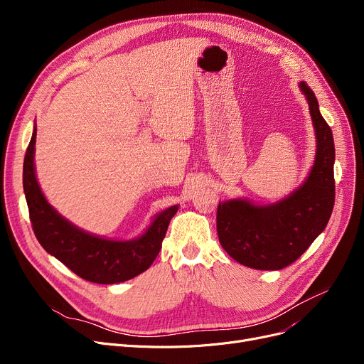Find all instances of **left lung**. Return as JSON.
Here are the masks:
<instances>
[{
    "mask_svg": "<svg viewBox=\"0 0 364 364\" xmlns=\"http://www.w3.org/2000/svg\"><path fill=\"white\" fill-rule=\"evenodd\" d=\"M309 100L317 153L310 176L286 199L257 206L242 199L218 203L217 232L224 251L257 270H282L296 261L324 230L335 203V146L307 82L299 84Z\"/></svg>",
    "mask_w": 364,
    "mask_h": 364,
    "instance_id": "obj_1",
    "label": "left lung"
}]
</instances>
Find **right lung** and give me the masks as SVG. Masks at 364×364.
Segmentation results:
<instances>
[{
  "mask_svg": "<svg viewBox=\"0 0 364 364\" xmlns=\"http://www.w3.org/2000/svg\"><path fill=\"white\" fill-rule=\"evenodd\" d=\"M35 137L36 129L25 155L23 190L33 233L44 250L76 276L92 283H121L146 272L158 257L169 221L178 206L165 209L136 240H109L85 233L57 214L41 193L33 168Z\"/></svg>",
  "mask_w": 364,
  "mask_h": 364,
  "instance_id": "1",
  "label": "right lung"
}]
</instances>
